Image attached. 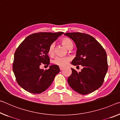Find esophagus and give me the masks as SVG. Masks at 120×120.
I'll list each match as a JSON object with an SVG mask.
<instances>
[{
	"label": "esophagus",
	"instance_id": "1",
	"mask_svg": "<svg viewBox=\"0 0 120 120\" xmlns=\"http://www.w3.org/2000/svg\"><path fill=\"white\" fill-rule=\"evenodd\" d=\"M60 70H62L64 69V68L62 67V66H60Z\"/></svg>",
	"mask_w": 120,
	"mask_h": 120
}]
</instances>
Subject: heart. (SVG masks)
<instances>
[{
  "instance_id": "1",
  "label": "heart",
  "mask_w": 120,
  "mask_h": 120,
  "mask_svg": "<svg viewBox=\"0 0 120 120\" xmlns=\"http://www.w3.org/2000/svg\"><path fill=\"white\" fill-rule=\"evenodd\" d=\"M61 42L68 49H72L73 47V42L69 38H64L61 40ZM54 52V44H51L49 47L48 50V54L49 55L52 56ZM70 58L68 57H62L57 56L52 60V63L60 66H65L68 64L70 61Z\"/></svg>"
}]
</instances>
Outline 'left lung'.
Here are the masks:
<instances>
[{
  "mask_svg": "<svg viewBox=\"0 0 120 120\" xmlns=\"http://www.w3.org/2000/svg\"><path fill=\"white\" fill-rule=\"evenodd\" d=\"M64 35L72 39L77 48L76 57L71 64L83 66L79 72L71 68L68 83L81 95L93 93L101 87L104 81L108 70L106 52L90 35L81 32L66 33Z\"/></svg>",
  "mask_w": 120,
  "mask_h": 120,
  "instance_id": "left-lung-1",
  "label": "left lung"
}]
</instances>
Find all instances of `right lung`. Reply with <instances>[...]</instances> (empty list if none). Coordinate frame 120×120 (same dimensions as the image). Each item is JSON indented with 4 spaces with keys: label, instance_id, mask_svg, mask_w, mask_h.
Listing matches in <instances>:
<instances>
[{
    "label": "right lung",
    "instance_id": "1",
    "mask_svg": "<svg viewBox=\"0 0 120 120\" xmlns=\"http://www.w3.org/2000/svg\"><path fill=\"white\" fill-rule=\"evenodd\" d=\"M64 32H39L29 35L16 50L13 70L18 84L32 94H40L52 83L60 71L57 65L48 70L40 69L41 64H50L48 50L51 44Z\"/></svg>",
    "mask_w": 120,
    "mask_h": 120
}]
</instances>
